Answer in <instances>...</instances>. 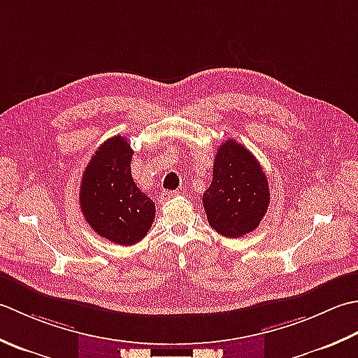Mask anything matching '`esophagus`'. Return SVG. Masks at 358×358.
<instances>
[{
  "instance_id": "34e87169",
  "label": "esophagus",
  "mask_w": 358,
  "mask_h": 358,
  "mask_svg": "<svg viewBox=\"0 0 358 358\" xmlns=\"http://www.w3.org/2000/svg\"><path fill=\"white\" fill-rule=\"evenodd\" d=\"M176 196H179L178 192H162V193H160V196H159V201L164 203L166 201L174 199V198H176Z\"/></svg>"
}]
</instances>
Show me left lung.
<instances>
[{"label":"left lung","instance_id":"1","mask_svg":"<svg viewBox=\"0 0 358 358\" xmlns=\"http://www.w3.org/2000/svg\"><path fill=\"white\" fill-rule=\"evenodd\" d=\"M268 202L271 189L257 157L233 138L222 142L202 198L211 229L227 238L244 236L258 227Z\"/></svg>","mask_w":358,"mask_h":358}]
</instances>
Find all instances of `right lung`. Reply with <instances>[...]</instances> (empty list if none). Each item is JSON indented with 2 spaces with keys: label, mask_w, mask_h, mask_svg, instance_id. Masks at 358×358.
<instances>
[{
  "label": "right lung",
  "mask_w": 358,
  "mask_h": 358,
  "mask_svg": "<svg viewBox=\"0 0 358 358\" xmlns=\"http://www.w3.org/2000/svg\"><path fill=\"white\" fill-rule=\"evenodd\" d=\"M134 151L125 137L114 136L96 150L80 184L86 222L114 244L133 245L147 235L156 206L137 188L131 174Z\"/></svg>",
  "instance_id": "1"
}]
</instances>
